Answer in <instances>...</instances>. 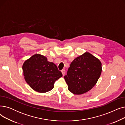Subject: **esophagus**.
<instances>
[{
  "mask_svg": "<svg viewBox=\"0 0 125 125\" xmlns=\"http://www.w3.org/2000/svg\"><path fill=\"white\" fill-rule=\"evenodd\" d=\"M61 72H62L63 75L64 76V75H65V70H64V69H62V70H61Z\"/></svg>",
  "mask_w": 125,
  "mask_h": 125,
  "instance_id": "obj_1",
  "label": "esophagus"
}]
</instances>
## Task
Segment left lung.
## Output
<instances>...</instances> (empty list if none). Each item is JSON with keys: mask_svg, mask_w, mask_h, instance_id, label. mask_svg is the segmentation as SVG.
Returning a JSON list of instances; mask_svg holds the SVG:
<instances>
[{"mask_svg": "<svg viewBox=\"0 0 125 125\" xmlns=\"http://www.w3.org/2000/svg\"><path fill=\"white\" fill-rule=\"evenodd\" d=\"M101 71L100 61L90 52H85L71 63L67 75L64 77L70 92L81 95L94 87Z\"/></svg>", "mask_w": 125, "mask_h": 125, "instance_id": "obj_1", "label": "left lung"}]
</instances>
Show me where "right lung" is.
Masks as SVG:
<instances>
[{"label": "right lung", "instance_id": "obj_1", "mask_svg": "<svg viewBox=\"0 0 125 125\" xmlns=\"http://www.w3.org/2000/svg\"><path fill=\"white\" fill-rule=\"evenodd\" d=\"M22 69L26 83L39 93H46L52 90L55 81L62 76L56 64L48 61L47 57L39 54L26 60Z\"/></svg>", "mask_w": 125, "mask_h": 125}]
</instances>
